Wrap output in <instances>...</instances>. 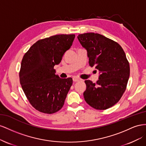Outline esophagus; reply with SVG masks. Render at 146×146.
Segmentation results:
<instances>
[{
    "mask_svg": "<svg viewBox=\"0 0 146 146\" xmlns=\"http://www.w3.org/2000/svg\"><path fill=\"white\" fill-rule=\"evenodd\" d=\"M73 80L74 82H78V81H81V79L78 78H76V77H74V78H73Z\"/></svg>",
    "mask_w": 146,
    "mask_h": 146,
    "instance_id": "obj_1",
    "label": "esophagus"
}]
</instances>
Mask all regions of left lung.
<instances>
[{"label": "left lung", "instance_id": "left-lung-1", "mask_svg": "<svg viewBox=\"0 0 146 146\" xmlns=\"http://www.w3.org/2000/svg\"><path fill=\"white\" fill-rule=\"evenodd\" d=\"M78 39L87 50L89 65L100 72L95 83L85 81V101L96 110L108 109L120 100L126 89L130 65L125 53L119 43L99 34H80Z\"/></svg>", "mask_w": 146, "mask_h": 146}]
</instances>
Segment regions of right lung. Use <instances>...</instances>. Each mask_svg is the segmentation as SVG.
Instances as JSON below:
<instances>
[{
  "mask_svg": "<svg viewBox=\"0 0 146 146\" xmlns=\"http://www.w3.org/2000/svg\"><path fill=\"white\" fill-rule=\"evenodd\" d=\"M75 35H56L37 41L23 56L19 81L29 102L35 110L53 114L63 107L72 78L56 75L55 65L72 45Z\"/></svg>",
  "mask_w": 146,
  "mask_h": 146,
  "instance_id": "add662e5",
  "label": "right lung"
}]
</instances>
